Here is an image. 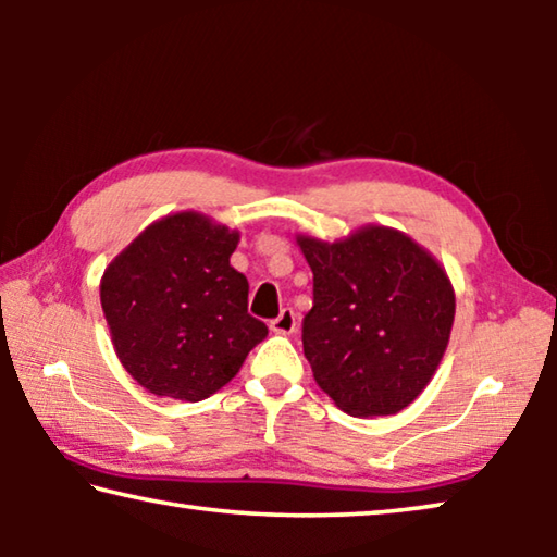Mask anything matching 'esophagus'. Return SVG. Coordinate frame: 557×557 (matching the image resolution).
<instances>
[{
  "label": "esophagus",
  "instance_id": "1",
  "mask_svg": "<svg viewBox=\"0 0 557 557\" xmlns=\"http://www.w3.org/2000/svg\"><path fill=\"white\" fill-rule=\"evenodd\" d=\"M270 329L275 334H292L297 329V314L292 309H282V312L272 319Z\"/></svg>",
  "mask_w": 557,
  "mask_h": 557
}]
</instances>
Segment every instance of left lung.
<instances>
[{
    "label": "left lung",
    "instance_id": "1",
    "mask_svg": "<svg viewBox=\"0 0 557 557\" xmlns=\"http://www.w3.org/2000/svg\"><path fill=\"white\" fill-rule=\"evenodd\" d=\"M297 243L314 272L301 346L319 388L354 418L408 408L437 371L455 322L445 270L383 225L338 243Z\"/></svg>",
    "mask_w": 557,
    "mask_h": 557
}]
</instances>
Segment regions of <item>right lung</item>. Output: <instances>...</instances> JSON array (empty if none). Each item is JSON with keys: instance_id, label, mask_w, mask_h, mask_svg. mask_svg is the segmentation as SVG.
<instances>
[{"instance_id": "add662e5", "label": "right lung", "mask_w": 557, "mask_h": 557, "mask_svg": "<svg viewBox=\"0 0 557 557\" xmlns=\"http://www.w3.org/2000/svg\"><path fill=\"white\" fill-rule=\"evenodd\" d=\"M238 233L184 211L149 225L110 262L100 305L122 366L143 388L196 403L223 388L268 336L231 268Z\"/></svg>"}]
</instances>
